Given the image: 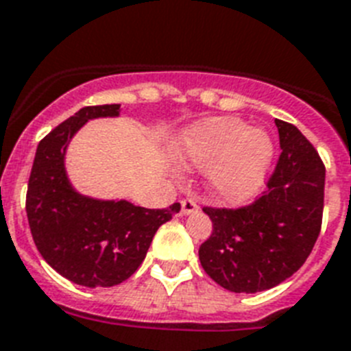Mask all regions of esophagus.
<instances>
[{
    "label": "esophagus",
    "instance_id": "34e87169",
    "mask_svg": "<svg viewBox=\"0 0 351 351\" xmlns=\"http://www.w3.org/2000/svg\"><path fill=\"white\" fill-rule=\"evenodd\" d=\"M182 205V215H195V213H198V204H196L193 198H185V200L180 202Z\"/></svg>",
    "mask_w": 351,
    "mask_h": 351
}]
</instances>
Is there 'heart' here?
I'll list each match as a JSON object with an SVG mask.
<instances>
[{"label": "heart", "instance_id": "b5f03b06", "mask_svg": "<svg viewBox=\"0 0 351 351\" xmlns=\"http://www.w3.org/2000/svg\"><path fill=\"white\" fill-rule=\"evenodd\" d=\"M178 160L193 169H210V189L221 202L241 205L254 200L274 158V144L265 131L250 130L234 117L198 122L178 141Z\"/></svg>", "mask_w": 351, "mask_h": 351}]
</instances>
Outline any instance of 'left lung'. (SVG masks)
I'll return each instance as SVG.
<instances>
[{
  "label": "left lung",
  "instance_id": "1",
  "mask_svg": "<svg viewBox=\"0 0 351 351\" xmlns=\"http://www.w3.org/2000/svg\"><path fill=\"white\" fill-rule=\"evenodd\" d=\"M278 166L269 189L241 209H210L213 234L198 250L204 270L236 294L263 292L298 272L323 220L324 166L303 133L278 121Z\"/></svg>",
  "mask_w": 351,
  "mask_h": 351
}]
</instances>
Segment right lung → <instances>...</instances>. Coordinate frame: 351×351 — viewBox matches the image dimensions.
Instances as JSON below:
<instances>
[{"label": "right lung", "instance_id": "1", "mask_svg": "<svg viewBox=\"0 0 351 351\" xmlns=\"http://www.w3.org/2000/svg\"><path fill=\"white\" fill-rule=\"evenodd\" d=\"M121 115V104L86 106L37 146L28 180L27 216L34 243L62 278L82 287H113L144 261L153 236L180 210L144 209L128 200L81 195L68 178L66 149L88 121Z\"/></svg>", "mask_w": 351, "mask_h": 351}]
</instances>
